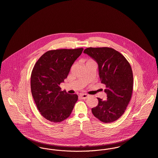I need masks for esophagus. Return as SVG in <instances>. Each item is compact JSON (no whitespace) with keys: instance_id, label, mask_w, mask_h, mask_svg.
Here are the masks:
<instances>
[{"instance_id":"34e87169","label":"esophagus","mask_w":158,"mask_h":158,"mask_svg":"<svg viewBox=\"0 0 158 158\" xmlns=\"http://www.w3.org/2000/svg\"><path fill=\"white\" fill-rule=\"evenodd\" d=\"M80 98H81V99H87L88 98V94H80Z\"/></svg>"}]
</instances>
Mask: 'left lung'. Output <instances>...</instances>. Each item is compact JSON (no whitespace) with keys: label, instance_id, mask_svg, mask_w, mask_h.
<instances>
[{"label":"left lung","instance_id":"8db88e82","mask_svg":"<svg viewBox=\"0 0 158 158\" xmlns=\"http://www.w3.org/2000/svg\"><path fill=\"white\" fill-rule=\"evenodd\" d=\"M84 53L97 62L101 83L106 86V99L98 98V105L91 109L92 113L103 123L114 122L123 114L131 98V66L123 54L111 48L90 47Z\"/></svg>","mask_w":158,"mask_h":158}]
</instances>
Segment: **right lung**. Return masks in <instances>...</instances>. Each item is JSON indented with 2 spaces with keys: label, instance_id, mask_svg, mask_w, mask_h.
<instances>
[{
  "label": "right lung",
  "instance_id": "right-lung-1",
  "mask_svg": "<svg viewBox=\"0 0 158 158\" xmlns=\"http://www.w3.org/2000/svg\"><path fill=\"white\" fill-rule=\"evenodd\" d=\"M84 48L61 49L44 53L37 61L31 76V89L37 109L49 121L60 123L68 118L78 99L59 87Z\"/></svg>",
  "mask_w": 158,
  "mask_h": 158
}]
</instances>
